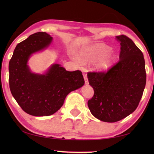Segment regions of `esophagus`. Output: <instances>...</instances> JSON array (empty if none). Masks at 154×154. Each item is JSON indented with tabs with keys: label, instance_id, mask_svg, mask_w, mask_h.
Here are the masks:
<instances>
[{
	"label": "esophagus",
	"instance_id": "esophagus-1",
	"mask_svg": "<svg viewBox=\"0 0 154 154\" xmlns=\"http://www.w3.org/2000/svg\"><path fill=\"white\" fill-rule=\"evenodd\" d=\"M83 77H84V79H85V83L86 85H88L89 84V81H88V79H87V75L86 73H83Z\"/></svg>",
	"mask_w": 154,
	"mask_h": 154
}]
</instances>
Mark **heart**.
<instances>
[{
    "mask_svg": "<svg viewBox=\"0 0 154 154\" xmlns=\"http://www.w3.org/2000/svg\"><path fill=\"white\" fill-rule=\"evenodd\" d=\"M109 47L102 44H97L83 49L81 52V58L85 61H93L99 59L96 64L98 70L105 71L109 69L114 62V55L109 51ZM77 62L80 59L76 57Z\"/></svg>",
    "mask_w": 154,
    "mask_h": 154,
    "instance_id": "heart-1",
    "label": "heart"
}]
</instances>
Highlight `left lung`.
<instances>
[{"instance_id": "1", "label": "left lung", "mask_w": 154, "mask_h": 154, "mask_svg": "<svg viewBox=\"0 0 154 154\" xmlns=\"http://www.w3.org/2000/svg\"><path fill=\"white\" fill-rule=\"evenodd\" d=\"M120 43L119 61L106 71H89L94 95L88 100L91 114L106 122L126 118L138 107L146 83L145 61L141 50L125 35Z\"/></svg>"}]
</instances>
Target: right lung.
I'll return each instance as SVG.
<instances>
[{"label": "right lung", "mask_w": 154, "mask_h": 154, "mask_svg": "<svg viewBox=\"0 0 154 154\" xmlns=\"http://www.w3.org/2000/svg\"><path fill=\"white\" fill-rule=\"evenodd\" d=\"M51 40L45 32L32 34L17 44L9 62L11 93L21 109L32 116H50L56 112L67 94L85 84L81 71H67L59 64L52 65L45 75L30 71L29 57L47 48Z\"/></svg>", "instance_id": "right-lung-1"}]
</instances>
